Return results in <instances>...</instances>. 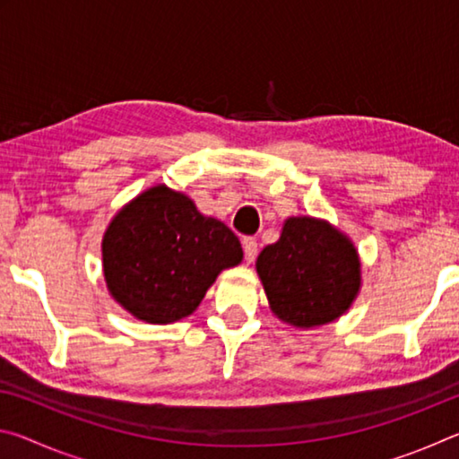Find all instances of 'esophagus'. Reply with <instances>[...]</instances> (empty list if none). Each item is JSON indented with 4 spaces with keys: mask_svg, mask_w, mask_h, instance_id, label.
I'll return each instance as SVG.
<instances>
[{
    "mask_svg": "<svg viewBox=\"0 0 459 459\" xmlns=\"http://www.w3.org/2000/svg\"><path fill=\"white\" fill-rule=\"evenodd\" d=\"M243 251H245V261L253 263L255 257H257V251H259L257 240H255L253 237H245L243 238Z\"/></svg>",
    "mask_w": 459,
    "mask_h": 459,
    "instance_id": "obj_1",
    "label": "esophagus"
}]
</instances>
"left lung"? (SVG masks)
Segmentation results:
<instances>
[{
	"label": "left lung",
	"mask_w": 459,
	"mask_h": 459,
	"mask_svg": "<svg viewBox=\"0 0 459 459\" xmlns=\"http://www.w3.org/2000/svg\"><path fill=\"white\" fill-rule=\"evenodd\" d=\"M271 312L293 328H316L344 316L362 287L352 238L316 216H290L277 243L255 263Z\"/></svg>",
	"instance_id": "1"
}]
</instances>
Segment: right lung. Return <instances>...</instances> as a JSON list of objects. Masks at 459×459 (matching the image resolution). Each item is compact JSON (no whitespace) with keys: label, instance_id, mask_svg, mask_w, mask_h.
I'll return each instance as SVG.
<instances>
[{"label":"right lung","instance_id":"right-lung-1","mask_svg":"<svg viewBox=\"0 0 459 459\" xmlns=\"http://www.w3.org/2000/svg\"><path fill=\"white\" fill-rule=\"evenodd\" d=\"M100 253L111 298L147 324L188 317L216 277L243 261L235 232L166 184L152 186L117 211Z\"/></svg>","mask_w":459,"mask_h":459}]
</instances>
